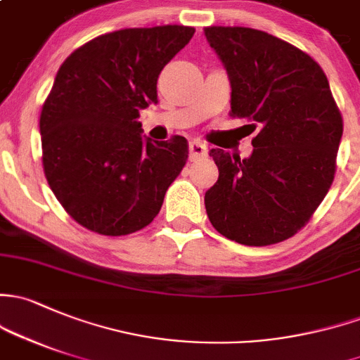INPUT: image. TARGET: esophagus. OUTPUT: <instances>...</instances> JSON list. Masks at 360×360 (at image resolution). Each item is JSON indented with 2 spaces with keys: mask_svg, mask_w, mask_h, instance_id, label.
<instances>
[{
  "mask_svg": "<svg viewBox=\"0 0 360 360\" xmlns=\"http://www.w3.org/2000/svg\"><path fill=\"white\" fill-rule=\"evenodd\" d=\"M207 153H209V150H207V146L203 145V143L200 141H191L190 143V160H198V158H203L207 157Z\"/></svg>",
  "mask_w": 360,
  "mask_h": 360,
  "instance_id": "1",
  "label": "esophagus"
}]
</instances>
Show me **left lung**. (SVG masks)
<instances>
[{"mask_svg": "<svg viewBox=\"0 0 360 360\" xmlns=\"http://www.w3.org/2000/svg\"><path fill=\"white\" fill-rule=\"evenodd\" d=\"M231 82V115L257 136L248 158L212 148L219 179L205 193L212 226L266 247L305 226L335 177L343 122L326 74L286 41L248 27H207Z\"/></svg>", "mask_w": 360, "mask_h": 360, "instance_id": "1", "label": "left lung"}]
</instances>
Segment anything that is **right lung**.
Segmentation results:
<instances>
[{
	"mask_svg": "<svg viewBox=\"0 0 360 360\" xmlns=\"http://www.w3.org/2000/svg\"><path fill=\"white\" fill-rule=\"evenodd\" d=\"M195 34L184 25L94 37L56 72L39 119L43 167L74 221L105 236L143 229L188 158V141L143 136L139 110L157 103L162 69Z\"/></svg>",
	"mask_w": 360,
	"mask_h": 360,
	"instance_id": "right-lung-1",
	"label": "right lung"
}]
</instances>
